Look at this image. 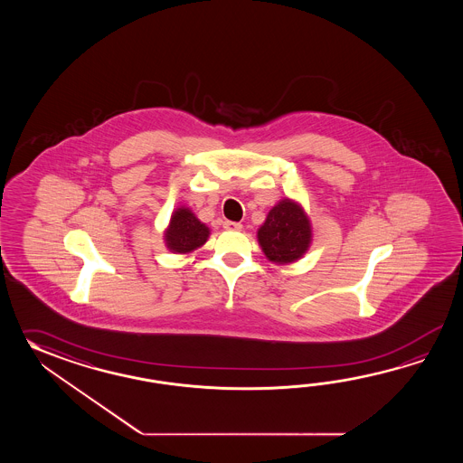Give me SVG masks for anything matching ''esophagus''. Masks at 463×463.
<instances>
[{"mask_svg":"<svg viewBox=\"0 0 463 463\" xmlns=\"http://www.w3.org/2000/svg\"><path fill=\"white\" fill-rule=\"evenodd\" d=\"M223 228H225V230H230V232H241L243 225H241V223H238V222H225V223H223Z\"/></svg>","mask_w":463,"mask_h":463,"instance_id":"esophagus-1","label":"esophagus"}]
</instances>
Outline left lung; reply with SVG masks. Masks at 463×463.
<instances>
[{"label": "left lung", "mask_w": 463, "mask_h": 463, "mask_svg": "<svg viewBox=\"0 0 463 463\" xmlns=\"http://www.w3.org/2000/svg\"><path fill=\"white\" fill-rule=\"evenodd\" d=\"M256 238L268 261L291 265L307 253L313 243V225L305 207L286 197L268 212Z\"/></svg>", "instance_id": "8db88e82"}]
</instances>
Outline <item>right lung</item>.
I'll return each mask as SVG.
<instances>
[{
	"mask_svg": "<svg viewBox=\"0 0 463 463\" xmlns=\"http://www.w3.org/2000/svg\"><path fill=\"white\" fill-rule=\"evenodd\" d=\"M208 236L210 228L202 223L185 205H180L172 212L167 228L164 230L165 246L168 251L175 255L194 253L200 246L207 243Z\"/></svg>",
	"mask_w": 463,
	"mask_h": 463,
	"instance_id": "1",
	"label": "right lung"
}]
</instances>
